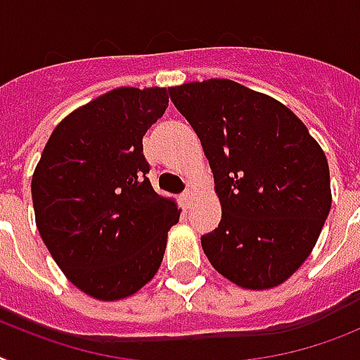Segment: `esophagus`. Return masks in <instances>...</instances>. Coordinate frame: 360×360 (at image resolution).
I'll return each mask as SVG.
<instances>
[{"instance_id":"1","label":"esophagus","mask_w":360,"mask_h":360,"mask_svg":"<svg viewBox=\"0 0 360 360\" xmlns=\"http://www.w3.org/2000/svg\"><path fill=\"white\" fill-rule=\"evenodd\" d=\"M180 200H182L184 206L189 207L193 204V200H195V193H193L191 189H187V191L182 193V197H180Z\"/></svg>"}]
</instances>
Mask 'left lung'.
<instances>
[{"label":"left lung","mask_w":360,"mask_h":360,"mask_svg":"<svg viewBox=\"0 0 360 360\" xmlns=\"http://www.w3.org/2000/svg\"><path fill=\"white\" fill-rule=\"evenodd\" d=\"M169 95L200 139L222 207L204 254L243 289L278 287L304 265L331 210L322 147L292 110L230 79Z\"/></svg>","instance_id":"1"}]
</instances>
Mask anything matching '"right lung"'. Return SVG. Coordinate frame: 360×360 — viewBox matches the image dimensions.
Here are the masks:
<instances>
[{"mask_svg":"<svg viewBox=\"0 0 360 360\" xmlns=\"http://www.w3.org/2000/svg\"><path fill=\"white\" fill-rule=\"evenodd\" d=\"M167 106V88L106 91L56 124L32 173L41 239L95 300H123L153 280L180 219L176 202L150 186L141 143Z\"/></svg>","mask_w":360,"mask_h":360,"instance_id":"1","label":"right lung"}]
</instances>
